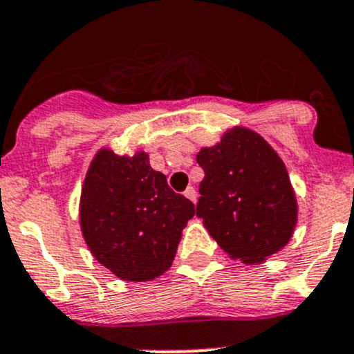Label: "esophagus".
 I'll return each instance as SVG.
<instances>
[{"label": "esophagus", "mask_w": 354, "mask_h": 354, "mask_svg": "<svg viewBox=\"0 0 354 354\" xmlns=\"http://www.w3.org/2000/svg\"><path fill=\"white\" fill-rule=\"evenodd\" d=\"M185 197L190 198L194 203L197 202V192H195V188L194 187H188L187 190H185Z\"/></svg>", "instance_id": "1"}]
</instances>
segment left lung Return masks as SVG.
Returning a JSON list of instances; mask_svg holds the SVG:
<instances>
[{"instance_id": "obj_1", "label": "left lung", "mask_w": 354, "mask_h": 354, "mask_svg": "<svg viewBox=\"0 0 354 354\" xmlns=\"http://www.w3.org/2000/svg\"><path fill=\"white\" fill-rule=\"evenodd\" d=\"M197 162V216L217 245L243 263H260L291 240L298 219L295 192L277 152L255 131L234 127Z\"/></svg>"}]
</instances>
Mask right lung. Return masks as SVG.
I'll list each match as a JSON object with an SVG mask.
<instances>
[{
  "mask_svg": "<svg viewBox=\"0 0 354 354\" xmlns=\"http://www.w3.org/2000/svg\"><path fill=\"white\" fill-rule=\"evenodd\" d=\"M195 205L174 194L145 152L92 159L80 197V226L99 263L123 281H152L173 263Z\"/></svg>",
  "mask_w": 354,
  "mask_h": 354,
  "instance_id": "right-lung-1",
  "label": "right lung"
}]
</instances>
